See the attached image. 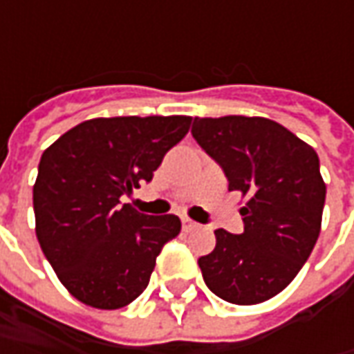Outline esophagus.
<instances>
[{
	"label": "esophagus",
	"mask_w": 354,
	"mask_h": 354,
	"mask_svg": "<svg viewBox=\"0 0 354 354\" xmlns=\"http://www.w3.org/2000/svg\"><path fill=\"white\" fill-rule=\"evenodd\" d=\"M181 223H183V230H187V232H189V230H197V228H201V225H198V223L191 221V218H187V216H185Z\"/></svg>",
	"instance_id": "obj_1"
}]
</instances>
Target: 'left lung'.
I'll list each match as a JSON object with an SVG mask.
<instances>
[{
  "mask_svg": "<svg viewBox=\"0 0 354 354\" xmlns=\"http://www.w3.org/2000/svg\"><path fill=\"white\" fill-rule=\"evenodd\" d=\"M193 138L240 191L244 232L214 230L216 246L198 258L214 295L254 306L278 295L306 264L321 232L327 187L315 149L268 118H195Z\"/></svg>",
  "mask_w": 354,
  "mask_h": 354,
  "instance_id": "1",
  "label": "left lung"
}]
</instances>
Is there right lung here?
I'll return each mask as SVG.
<instances>
[{
	"label": "right lung",
	"mask_w": 354,
	"mask_h": 354,
	"mask_svg": "<svg viewBox=\"0 0 354 354\" xmlns=\"http://www.w3.org/2000/svg\"><path fill=\"white\" fill-rule=\"evenodd\" d=\"M191 120L94 118L43 151L33 187L35 232L48 264L78 301L120 309L147 288L156 258L181 232V221L138 212L120 197L151 181Z\"/></svg>",
	"instance_id": "add662e5"
}]
</instances>
